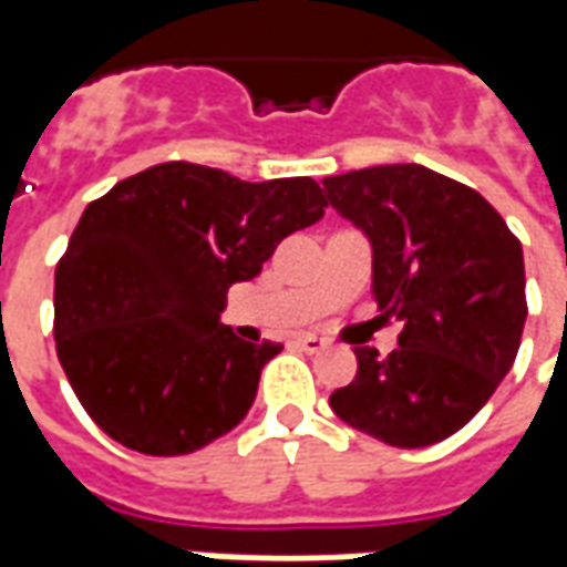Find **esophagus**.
I'll return each instance as SVG.
<instances>
[{
	"label": "esophagus",
	"instance_id": "1",
	"mask_svg": "<svg viewBox=\"0 0 567 567\" xmlns=\"http://www.w3.org/2000/svg\"><path fill=\"white\" fill-rule=\"evenodd\" d=\"M297 346H300L303 352H324V349H328V340L319 337V333H303V337H297Z\"/></svg>",
	"mask_w": 567,
	"mask_h": 567
}]
</instances>
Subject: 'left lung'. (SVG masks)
Returning a JSON list of instances; mask_svg holds the SVG:
<instances>
[{
  "mask_svg": "<svg viewBox=\"0 0 567 567\" xmlns=\"http://www.w3.org/2000/svg\"><path fill=\"white\" fill-rule=\"evenodd\" d=\"M321 185L368 236L382 319L401 321L389 358L358 346L355 380L331 394V410L389 446L440 443L511 373L528 316L523 246L474 187L419 163Z\"/></svg>",
  "mask_w": 567,
  "mask_h": 567,
  "instance_id": "1",
  "label": "left lung"
}]
</instances>
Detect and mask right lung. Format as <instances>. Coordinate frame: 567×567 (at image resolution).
<instances>
[{"label": "right lung", "mask_w": 567, "mask_h": 567, "mask_svg": "<svg viewBox=\"0 0 567 567\" xmlns=\"http://www.w3.org/2000/svg\"><path fill=\"white\" fill-rule=\"evenodd\" d=\"M324 209L307 175L243 182L182 161L93 199L54 279L56 358L87 416L145 455H187L234 431L282 343L221 324L227 291Z\"/></svg>", "instance_id": "1"}]
</instances>
